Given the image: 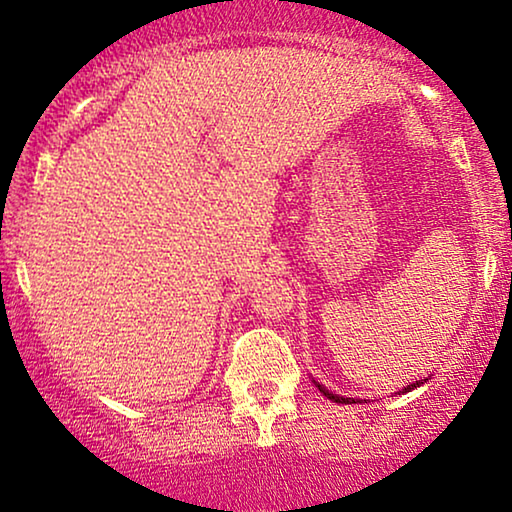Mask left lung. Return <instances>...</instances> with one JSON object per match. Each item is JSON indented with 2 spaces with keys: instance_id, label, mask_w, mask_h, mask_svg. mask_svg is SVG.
I'll return each instance as SVG.
<instances>
[{
  "instance_id": "obj_1",
  "label": "left lung",
  "mask_w": 512,
  "mask_h": 512,
  "mask_svg": "<svg viewBox=\"0 0 512 512\" xmlns=\"http://www.w3.org/2000/svg\"><path fill=\"white\" fill-rule=\"evenodd\" d=\"M419 384H424V382H412V384H408V387H405V389H403V394H405V391H410V389H415V387H419ZM317 387H319V391H321V394H324L326 398H331V401H333V403H356V401H354V398H345V396L331 394V391H328V389H324V387H321V384H317Z\"/></svg>"
}]
</instances>
